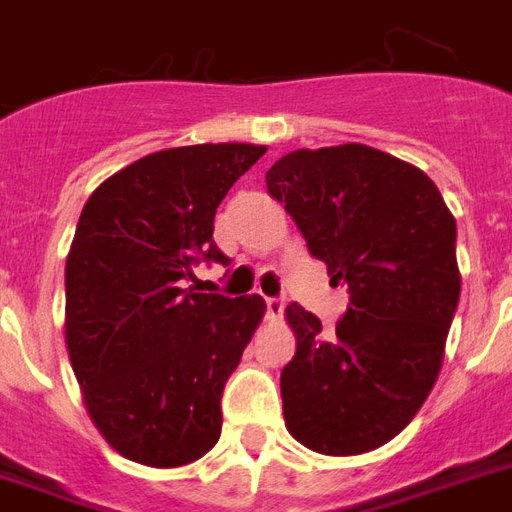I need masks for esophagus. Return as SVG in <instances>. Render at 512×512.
Segmentation results:
<instances>
[{
    "mask_svg": "<svg viewBox=\"0 0 512 512\" xmlns=\"http://www.w3.org/2000/svg\"><path fill=\"white\" fill-rule=\"evenodd\" d=\"M265 308H268V319L276 321L284 313V300H279V297H265Z\"/></svg>",
    "mask_w": 512,
    "mask_h": 512,
    "instance_id": "obj_1",
    "label": "esophagus"
}]
</instances>
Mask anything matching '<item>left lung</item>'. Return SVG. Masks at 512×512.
<instances>
[{
	"instance_id": "left-lung-1",
	"label": "left lung",
	"mask_w": 512,
	"mask_h": 512,
	"mask_svg": "<svg viewBox=\"0 0 512 512\" xmlns=\"http://www.w3.org/2000/svg\"><path fill=\"white\" fill-rule=\"evenodd\" d=\"M265 185L350 292L335 332L297 303L284 311L297 340L281 372L287 430L329 457L372 452L441 372L460 303L454 215L425 172L361 143L292 151Z\"/></svg>"
}]
</instances>
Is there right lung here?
Instances as JSON below:
<instances>
[{
    "mask_svg": "<svg viewBox=\"0 0 512 512\" xmlns=\"http://www.w3.org/2000/svg\"><path fill=\"white\" fill-rule=\"evenodd\" d=\"M265 154L201 143L148 154L92 191L66 257V345L95 428L148 468H183L220 438V396L260 327V295L188 287L215 212Z\"/></svg>",
    "mask_w": 512,
    "mask_h": 512,
    "instance_id": "1",
    "label": "right lung"
}]
</instances>
